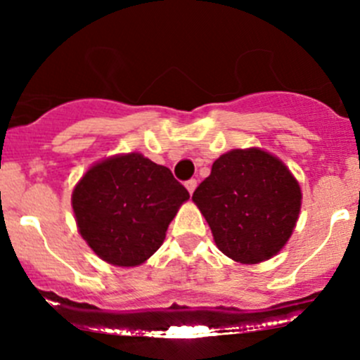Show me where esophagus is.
<instances>
[{"mask_svg": "<svg viewBox=\"0 0 360 360\" xmlns=\"http://www.w3.org/2000/svg\"><path fill=\"white\" fill-rule=\"evenodd\" d=\"M184 186H186V190L190 191V195H191L195 191V188H197V179H188L186 183H184Z\"/></svg>", "mask_w": 360, "mask_h": 360, "instance_id": "obj_1", "label": "esophagus"}]
</instances>
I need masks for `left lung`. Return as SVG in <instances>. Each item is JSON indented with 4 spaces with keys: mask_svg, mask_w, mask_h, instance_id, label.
I'll list each match as a JSON object with an SVG mask.
<instances>
[{
    "mask_svg": "<svg viewBox=\"0 0 360 360\" xmlns=\"http://www.w3.org/2000/svg\"><path fill=\"white\" fill-rule=\"evenodd\" d=\"M228 257L261 263L284 248L301 207V190L288 167L257 148L233 150L212 163L193 193Z\"/></svg>",
    "mask_w": 360,
    "mask_h": 360,
    "instance_id": "obj_1",
    "label": "left lung"
}]
</instances>
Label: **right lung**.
<instances>
[{
    "mask_svg": "<svg viewBox=\"0 0 360 360\" xmlns=\"http://www.w3.org/2000/svg\"><path fill=\"white\" fill-rule=\"evenodd\" d=\"M188 198L167 167L129 153L86 170L72 191V210L97 256L116 266H136L157 252Z\"/></svg>",
    "mask_w": 360,
    "mask_h": 360,
    "instance_id": "add662e5",
    "label": "right lung"
}]
</instances>
